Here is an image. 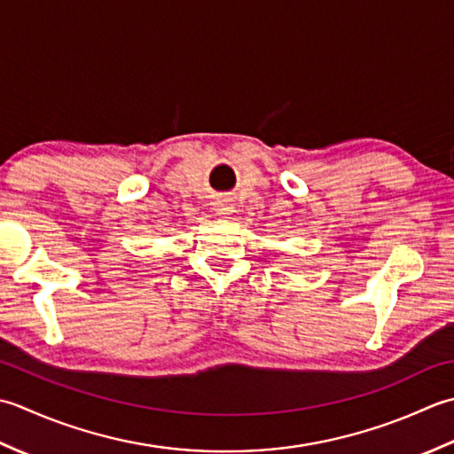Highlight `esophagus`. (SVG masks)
Wrapping results in <instances>:
<instances>
[{
	"instance_id": "obj_1",
	"label": "esophagus",
	"mask_w": 454,
	"mask_h": 454,
	"mask_svg": "<svg viewBox=\"0 0 454 454\" xmlns=\"http://www.w3.org/2000/svg\"><path fill=\"white\" fill-rule=\"evenodd\" d=\"M233 211H235V203H231L229 200H219L215 203V214L219 217H227V215L233 214Z\"/></svg>"
}]
</instances>
